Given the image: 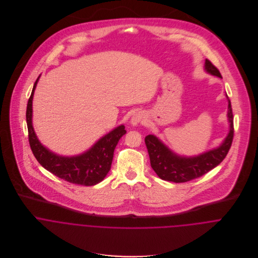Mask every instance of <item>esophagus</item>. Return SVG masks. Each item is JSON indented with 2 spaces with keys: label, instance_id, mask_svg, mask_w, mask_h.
I'll list each match as a JSON object with an SVG mask.
<instances>
[{
  "label": "esophagus",
  "instance_id": "obj_1",
  "mask_svg": "<svg viewBox=\"0 0 258 258\" xmlns=\"http://www.w3.org/2000/svg\"><path fill=\"white\" fill-rule=\"evenodd\" d=\"M142 120H143V115H142L141 113H135V114L132 116L130 122H131L132 125H137V124L141 123Z\"/></svg>",
  "mask_w": 258,
  "mask_h": 258
}]
</instances>
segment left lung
Instances as JSON below:
<instances>
[{
	"mask_svg": "<svg viewBox=\"0 0 258 258\" xmlns=\"http://www.w3.org/2000/svg\"><path fill=\"white\" fill-rule=\"evenodd\" d=\"M205 69L209 74L221 77L220 71L209 59H206ZM227 117L230 123L229 133L223 143L217 149L196 157L186 158L178 156L164 145L156 136H146L145 144L147 146L151 167L159 178L174 183H185L202 177L220 165L227 155L233 140V114L229 100Z\"/></svg>",
	"mask_w": 258,
	"mask_h": 258,
	"instance_id": "1",
	"label": "left lung"
}]
</instances>
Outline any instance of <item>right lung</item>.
Returning <instances> with one entry per match:
<instances>
[{
    "label": "right lung",
    "mask_w": 258,
    "mask_h": 258,
    "mask_svg": "<svg viewBox=\"0 0 258 258\" xmlns=\"http://www.w3.org/2000/svg\"><path fill=\"white\" fill-rule=\"evenodd\" d=\"M37 80L34 84L27 106L29 142L37 162L48 172L72 184L94 185L100 183L110 171L114 150L120 138L126 133L124 125L118 126L99 139L85 153L74 157L58 156L43 147L33 128V97Z\"/></svg>",
    "instance_id": "obj_1"
}]
</instances>
